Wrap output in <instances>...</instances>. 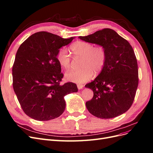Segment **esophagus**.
Segmentation results:
<instances>
[{
    "instance_id": "esophagus-1",
    "label": "esophagus",
    "mask_w": 153,
    "mask_h": 153,
    "mask_svg": "<svg viewBox=\"0 0 153 153\" xmlns=\"http://www.w3.org/2000/svg\"><path fill=\"white\" fill-rule=\"evenodd\" d=\"M77 87H78V89H82L83 87H84V85H83L82 84H77Z\"/></svg>"
}]
</instances>
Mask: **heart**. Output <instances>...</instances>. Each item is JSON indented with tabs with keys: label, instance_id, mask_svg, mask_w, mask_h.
Returning a JSON list of instances; mask_svg holds the SVG:
<instances>
[{
	"label": "heart",
	"instance_id": "b5f03b06",
	"mask_svg": "<svg viewBox=\"0 0 153 153\" xmlns=\"http://www.w3.org/2000/svg\"><path fill=\"white\" fill-rule=\"evenodd\" d=\"M70 49L75 59H80V67L78 70L68 71L66 78L69 81L82 84L89 80L95 74H98L105 65L106 52L102 45L94 47L91 43L84 41H78L71 45ZM57 60L62 68L68 69L71 66V58L66 48L59 50Z\"/></svg>",
	"mask_w": 153,
	"mask_h": 153
}]
</instances>
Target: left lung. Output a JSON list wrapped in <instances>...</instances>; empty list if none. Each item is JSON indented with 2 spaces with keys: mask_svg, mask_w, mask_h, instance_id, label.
<instances>
[{
  "mask_svg": "<svg viewBox=\"0 0 153 153\" xmlns=\"http://www.w3.org/2000/svg\"><path fill=\"white\" fill-rule=\"evenodd\" d=\"M78 38L103 46L106 52L103 70L85 85L94 93L85 103L87 110L101 119L114 118L126 112L133 103L138 84L137 61L131 45L108 28Z\"/></svg>",
  "mask_w": 153,
  "mask_h": 153,
  "instance_id": "8db88e82",
  "label": "left lung"
}]
</instances>
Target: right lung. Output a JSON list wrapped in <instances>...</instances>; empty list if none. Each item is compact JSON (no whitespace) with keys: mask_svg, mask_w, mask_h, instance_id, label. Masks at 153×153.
<instances>
[{"mask_svg":"<svg viewBox=\"0 0 153 153\" xmlns=\"http://www.w3.org/2000/svg\"><path fill=\"white\" fill-rule=\"evenodd\" d=\"M73 38L41 31L18 48L12 69L13 87L23 111L32 119L43 121L59 117L66 108L64 97L78 91L73 82L61 85L64 75L56 58L59 49Z\"/></svg>","mask_w":153,"mask_h":153,"instance_id":"add662e5","label":"right lung"}]
</instances>
